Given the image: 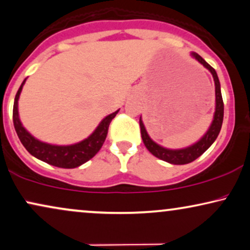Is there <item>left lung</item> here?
Instances as JSON below:
<instances>
[{"mask_svg": "<svg viewBox=\"0 0 250 250\" xmlns=\"http://www.w3.org/2000/svg\"><path fill=\"white\" fill-rule=\"evenodd\" d=\"M192 56L195 58L197 62H200L202 65L208 69L212 74L213 82H215V92H216V108H215V115H213V119L211 125L208 128L206 134L200 139L199 141L195 144L189 146L187 148L183 149H167L162 147V146L157 145L156 142L153 141L150 137L148 135L147 131L144 123L141 121L140 117V128H141V138L142 141L146 146V148L150 151L154 156L160 158L162 161L167 162V163L176 164V165H183V164H188L190 162L195 161L197 157H200L204 151L211 146L215 140L218 137L220 128H222L223 124V118H224V103H223V97L222 92H220V83L218 76H217L215 69L212 66H210L199 54L192 53Z\"/></svg>", "mask_w": 250, "mask_h": 250, "instance_id": "left-lung-1", "label": "left lung"}]
</instances>
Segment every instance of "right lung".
I'll return each instance as SVG.
<instances>
[{"label": "right lung", "instance_id": "1", "mask_svg": "<svg viewBox=\"0 0 250 250\" xmlns=\"http://www.w3.org/2000/svg\"><path fill=\"white\" fill-rule=\"evenodd\" d=\"M25 82L26 79L21 83L17 94H16L12 118H14L15 129L17 132L19 140H21L22 146L26 148V150L32 156L37 157L38 160L46 162V163L54 165V167L63 168H73L80 167V165L86 163L87 161H89L90 158L95 156L97 151L101 149L103 144H104L110 123L115 118V116L117 115L119 110L110 113L109 116L103 118L102 122L95 128V131L88 138L78 142V144L69 146L46 144V142H42L35 139L33 135H31L30 133L26 131V128L21 124V119H19L18 100Z\"/></svg>", "mask_w": 250, "mask_h": 250}]
</instances>
